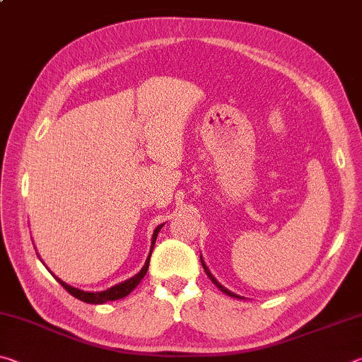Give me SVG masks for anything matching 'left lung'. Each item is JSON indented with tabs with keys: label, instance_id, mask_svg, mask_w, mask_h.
Instances as JSON below:
<instances>
[{
	"label": "left lung",
	"instance_id": "obj_1",
	"mask_svg": "<svg viewBox=\"0 0 362 362\" xmlns=\"http://www.w3.org/2000/svg\"><path fill=\"white\" fill-rule=\"evenodd\" d=\"M201 263H203V268H204V272H206V274H207V276H209V279L212 281V283H214V284H216V286L218 287V289H220V291H222L223 293H226V296H230V297L243 298V297H240V296H236V293H233V292H230L228 289H225V287H223L222 284H220V283H218V281H217L216 278H214V276H212V273L209 272V268H207V267H206V263H204V260H203V257H201Z\"/></svg>",
	"mask_w": 362,
	"mask_h": 362
}]
</instances>
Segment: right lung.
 Here are the masks:
<instances>
[{"instance_id": "obj_1", "label": "right lung", "mask_w": 362, "mask_h": 362, "mask_svg": "<svg viewBox=\"0 0 362 362\" xmlns=\"http://www.w3.org/2000/svg\"><path fill=\"white\" fill-rule=\"evenodd\" d=\"M164 225V223H163ZM163 225H158L156 230L153 231V236H151V247H150V254H148V259H146L145 265L142 267V269L136 274V276L129 278L127 281H124V283H119L116 284L113 287H110V289L107 291H102V292H84V291H79L76 289V287H71L69 284H65L62 279L56 278L60 284L64 286V289L71 293L73 297L81 300V302H86V303H93V305H100V303H107V302H113V300H119L122 297L129 296V293L136 289V287L139 286L140 281L144 279V276L146 274V269H148V265H150V257H151V252H153V247H155V241L158 238V233L159 230L163 228Z\"/></svg>"}]
</instances>
